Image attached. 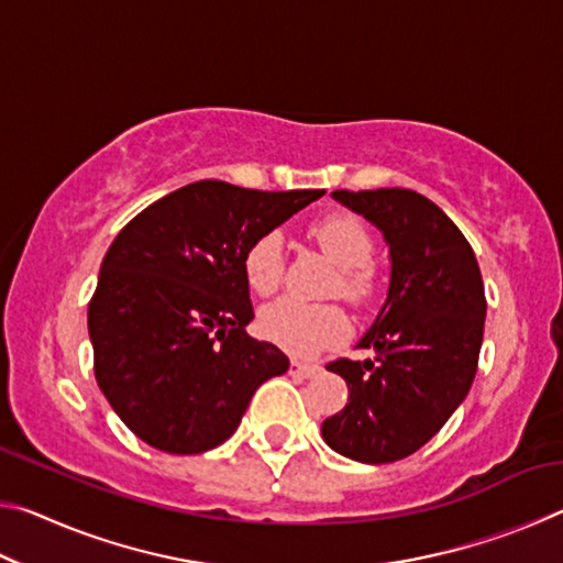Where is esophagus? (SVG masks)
Wrapping results in <instances>:
<instances>
[{
    "label": "esophagus",
    "mask_w": 563,
    "mask_h": 563,
    "mask_svg": "<svg viewBox=\"0 0 563 563\" xmlns=\"http://www.w3.org/2000/svg\"><path fill=\"white\" fill-rule=\"evenodd\" d=\"M320 369H322L320 365H310V362H300V360H295L292 365H290V373L298 375V377H305V379L316 377Z\"/></svg>",
    "instance_id": "34e87169"
}]
</instances>
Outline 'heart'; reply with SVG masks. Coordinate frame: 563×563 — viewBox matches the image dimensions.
<instances>
[{"label":"heart","instance_id":"1","mask_svg":"<svg viewBox=\"0 0 563 563\" xmlns=\"http://www.w3.org/2000/svg\"><path fill=\"white\" fill-rule=\"evenodd\" d=\"M308 235L322 247V253H328L340 265L335 292L355 305H367L375 298V241L357 216H322L310 223ZM283 241L278 233H263L247 245L243 271L253 292L273 295L278 290L283 283ZM261 332L292 355L308 357L345 340L350 335V320L340 305L283 298L261 312Z\"/></svg>","mask_w":563,"mask_h":563}]
</instances>
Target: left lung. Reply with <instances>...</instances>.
I'll return each instance as SVG.
<instances>
[{"instance_id": "obj_1", "label": "left lung", "mask_w": 563, "mask_h": 563, "mask_svg": "<svg viewBox=\"0 0 563 563\" xmlns=\"http://www.w3.org/2000/svg\"><path fill=\"white\" fill-rule=\"evenodd\" d=\"M332 196L385 233L393 278L387 302L360 340L375 360L328 365L350 395L322 422V440L355 462H397L442 430L474 383L487 316L479 263L450 216L415 190Z\"/></svg>"}]
</instances>
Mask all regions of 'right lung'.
Listing matches in <instances>:
<instances>
[{
    "label": "right lung",
    "mask_w": 563,
    "mask_h": 563,
    "mask_svg": "<svg viewBox=\"0 0 563 563\" xmlns=\"http://www.w3.org/2000/svg\"><path fill=\"white\" fill-rule=\"evenodd\" d=\"M325 190L196 180L144 208L103 255L89 300L93 375L123 424L168 454L223 444L288 357L245 332L243 255Z\"/></svg>",
    "instance_id": "obj_1"
}]
</instances>
